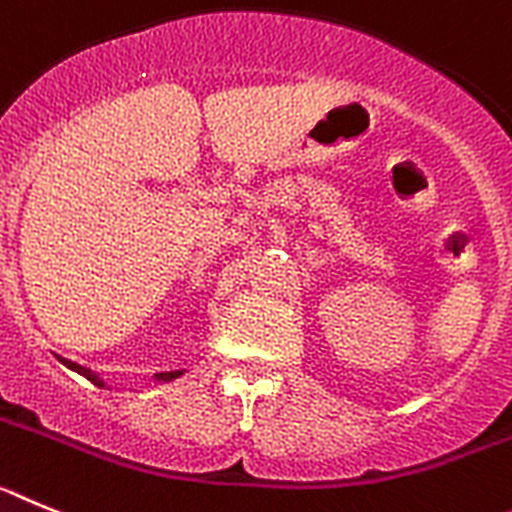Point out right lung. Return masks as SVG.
<instances>
[{"label": "right lung", "mask_w": 512, "mask_h": 512, "mask_svg": "<svg viewBox=\"0 0 512 512\" xmlns=\"http://www.w3.org/2000/svg\"><path fill=\"white\" fill-rule=\"evenodd\" d=\"M58 359H61V362L68 367V370L78 372V375H84L86 380H91V382H94V385H99V388H104V385H107V382L101 380L99 375H94V372L86 370V367L76 365V362H71V359H63V357H58ZM181 375H183V370H176V372H158V375H155L153 380H158V382H170V380H176V377H181Z\"/></svg>", "instance_id": "1"}]
</instances>
